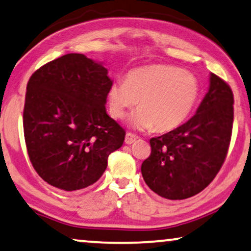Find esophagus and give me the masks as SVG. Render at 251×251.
<instances>
[{"label": "esophagus", "mask_w": 251, "mask_h": 251, "mask_svg": "<svg viewBox=\"0 0 251 251\" xmlns=\"http://www.w3.org/2000/svg\"><path fill=\"white\" fill-rule=\"evenodd\" d=\"M136 141V136L132 133H127L125 136V143L126 144H132Z\"/></svg>", "instance_id": "obj_1"}]
</instances>
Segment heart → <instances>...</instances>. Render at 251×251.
I'll use <instances>...</instances> for the list:
<instances>
[{"label":"heart","instance_id":"heart-1","mask_svg":"<svg viewBox=\"0 0 251 251\" xmlns=\"http://www.w3.org/2000/svg\"><path fill=\"white\" fill-rule=\"evenodd\" d=\"M200 93L192 73L166 65L135 68L127 73L124 82L117 80L108 91L110 114L124 119L136 107L132 118L134 128L168 132L185 122Z\"/></svg>","mask_w":251,"mask_h":251}]
</instances>
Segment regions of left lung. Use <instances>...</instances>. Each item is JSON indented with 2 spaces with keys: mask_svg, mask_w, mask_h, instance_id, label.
Here are the masks:
<instances>
[{
  "mask_svg": "<svg viewBox=\"0 0 251 251\" xmlns=\"http://www.w3.org/2000/svg\"><path fill=\"white\" fill-rule=\"evenodd\" d=\"M233 92L210 74V84L196 115L177 128L152 137L141 172L147 185L169 200L193 197L206 189L226 158L233 126Z\"/></svg>",
  "mask_w": 251,
  "mask_h": 251,
  "instance_id": "obj_1",
  "label": "left lung"
}]
</instances>
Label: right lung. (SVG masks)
Instances as JSON below:
<instances>
[{"label": "right lung", "mask_w": 251, "mask_h": 251, "mask_svg": "<svg viewBox=\"0 0 251 251\" xmlns=\"http://www.w3.org/2000/svg\"><path fill=\"white\" fill-rule=\"evenodd\" d=\"M112 80L102 63L69 53L30 76L24 107L28 156L45 182L65 191L93 184L125 129L105 111Z\"/></svg>", "instance_id": "right-lung-1"}]
</instances>
